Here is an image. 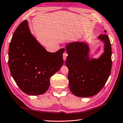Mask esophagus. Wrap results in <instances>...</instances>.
Listing matches in <instances>:
<instances>
[{
	"label": "esophagus",
	"mask_w": 123,
	"mask_h": 123,
	"mask_svg": "<svg viewBox=\"0 0 123 123\" xmlns=\"http://www.w3.org/2000/svg\"><path fill=\"white\" fill-rule=\"evenodd\" d=\"M67 56H68L67 53H64L63 55H62V56H63V59H64V60L66 59V58H67Z\"/></svg>",
	"instance_id": "esophagus-1"
}]
</instances>
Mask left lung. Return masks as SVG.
Here are the masks:
<instances>
[{
    "label": "left lung",
    "mask_w": 123,
    "mask_h": 123,
    "mask_svg": "<svg viewBox=\"0 0 123 123\" xmlns=\"http://www.w3.org/2000/svg\"><path fill=\"white\" fill-rule=\"evenodd\" d=\"M98 39L104 42V50L98 59L90 58L89 47L85 42L70 43L66 47L68 54L65 64L69 69V86L77 97L86 98L97 94L110 76L112 64L111 44L106 34L100 35Z\"/></svg>",
    "instance_id": "obj_1"
}]
</instances>
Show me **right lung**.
Returning a JSON list of instances; mask_svg holds the SVG:
<instances>
[{"label": "right lung", "mask_w": 123, "mask_h": 123, "mask_svg": "<svg viewBox=\"0 0 123 123\" xmlns=\"http://www.w3.org/2000/svg\"><path fill=\"white\" fill-rule=\"evenodd\" d=\"M65 49L50 53L39 43L25 20L17 27L9 45L8 65L20 89L31 95L43 94L49 89L50 78L63 65Z\"/></svg>", "instance_id": "1"}]
</instances>
